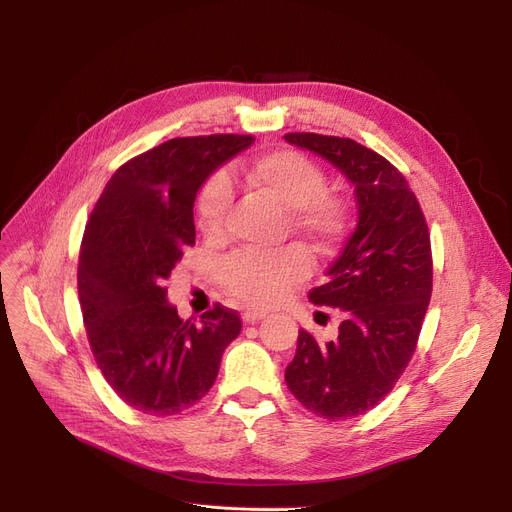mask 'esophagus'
<instances>
[{"instance_id":"34e87169","label":"esophagus","mask_w":512,"mask_h":512,"mask_svg":"<svg viewBox=\"0 0 512 512\" xmlns=\"http://www.w3.org/2000/svg\"><path fill=\"white\" fill-rule=\"evenodd\" d=\"M265 311H257V309H247L245 313H242V321H245V324H259L261 319H265Z\"/></svg>"}]
</instances>
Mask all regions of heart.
<instances>
[{
  "mask_svg": "<svg viewBox=\"0 0 512 512\" xmlns=\"http://www.w3.org/2000/svg\"><path fill=\"white\" fill-rule=\"evenodd\" d=\"M247 188L288 211L290 230L321 255H330L348 232L346 203L328 193V176L311 157L294 149H276L257 155L242 170ZM232 203L230 182L224 174L211 176L199 197L197 224L209 234L224 232ZM311 259L299 247L274 255L238 253L222 270V284L230 297L253 307H272L307 280Z\"/></svg>",
  "mask_w": 512,
  "mask_h": 512,
  "instance_id": "heart-1",
  "label": "heart"
}]
</instances>
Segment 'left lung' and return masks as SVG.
<instances>
[{
  "instance_id": "obj_1",
  "label": "left lung",
  "mask_w": 512,
  "mask_h": 512,
  "mask_svg": "<svg viewBox=\"0 0 512 512\" xmlns=\"http://www.w3.org/2000/svg\"><path fill=\"white\" fill-rule=\"evenodd\" d=\"M290 145L336 166L355 186L359 222L328 282L309 290L313 305L342 309L338 338L299 332L286 386L330 421L380 405L405 373L432 299V245L421 205L386 157L353 139L288 132Z\"/></svg>"
}]
</instances>
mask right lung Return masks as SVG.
<instances>
[{
	"label": "right lung",
	"instance_id": "obj_1",
	"mask_svg": "<svg viewBox=\"0 0 512 512\" xmlns=\"http://www.w3.org/2000/svg\"><path fill=\"white\" fill-rule=\"evenodd\" d=\"M251 134L178 137L122 164L87 222L78 255V299L105 382L128 407L176 415L218 378L240 334L236 311L215 303L199 324L166 301L184 249L195 245L193 207L205 178L247 149Z\"/></svg>",
	"mask_w": 512,
	"mask_h": 512
}]
</instances>
